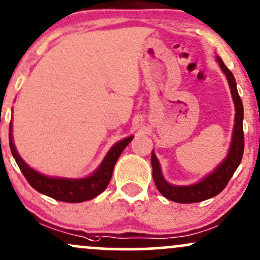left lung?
Wrapping results in <instances>:
<instances>
[{
    "label": "left lung",
    "mask_w": 260,
    "mask_h": 260,
    "mask_svg": "<svg viewBox=\"0 0 260 260\" xmlns=\"http://www.w3.org/2000/svg\"><path fill=\"white\" fill-rule=\"evenodd\" d=\"M216 61L219 68L226 75V79L230 85L231 95H232L233 104H235V124H233L232 141H231L230 149L226 158L223 159L215 169L201 180L191 185H174L165 180L161 173L160 162L156 158L154 150L152 152V167L153 179L155 182L156 189L164 198L172 200L179 204H191V202H200L204 200L215 198L222 190L226 187L227 182L232 178V175L241 164L242 156L244 150V136H243V104L238 95L237 84L233 74L224 65L222 59L217 56Z\"/></svg>",
    "instance_id": "8db88e82"
}]
</instances>
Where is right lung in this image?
Returning a JSON list of instances; mask_svg holds the SVG:
<instances>
[{"mask_svg": "<svg viewBox=\"0 0 260 260\" xmlns=\"http://www.w3.org/2000/svg\"><path fill=\"white\" fill-rule=\"evenodd\" d=\"M132 139L133 136H129L113 144L105 155L104 160L98 167V169L85 178L73 179L60 178V176H48L34 170L22 159L13 143L12 123H10L11 152H12L14 160H16L21 172L23 173L24 178L30 184V186L38 192L49 196L51 199L62 202H74V204L92 200L101 192H104L107 185L110 184L111 178H112V172L116 161L118 160L121 153L123 152L124 148Z\"/></svg>", "mask_w": 260, "mask_h": 260, "instance_id": "obj_1", "label": "right lung"}]
</instances>
